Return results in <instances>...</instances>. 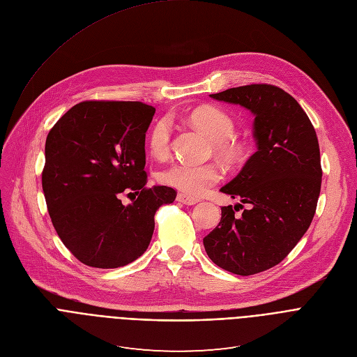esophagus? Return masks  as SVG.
I'll list each match as a JSON object with an SVG mask.
<instances>
[{"instance_id": "34e87169", "label": "esophagus", "mask_w": 357, "mask_h": 357, "mask_svg": "<svg viewBox=\"0 0 357 357\" xmlns=\"http://www.w3.org/2000/svg\"><path fill=\"white\" fill-rule=\"evenodd\" d=\"M176 199H178V202H181V204H183V205H195V204L199 202V199L192 198V197H188V195H185V194H178Z\"/></svg>"}]
</instances>
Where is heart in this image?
<instances>
[{"label":"heart","mask_w":357,"mask_h":357,"mask_svg":"<svg viewBox=\"0 0 357 357\" xmlns=\"http://www.w3.org/2000/svg\"><path fill=\"white\" fill-rule=\"evenodd\" d=\"M186 121L195 129L204 132L212 142L213 149L227 160H236L243 149L235 144L232 136L235 123L232 117L217 106H201L188 114ZM172 128L168 119H159L149 132V151L162 159L169 152ZM222 178L215 165H195L188 162H176L162 174L163 183L169 185L188 197H202Z\"/></svg>","instance_id":"1"}]
</instances>
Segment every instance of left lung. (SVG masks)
Wrapping results in <instances>:
<instances>
[{"mask_svg": "<svg viewBox=\"0 0 357 357\" xmlns=\"http://www.w3.org/2000/svg\"><path fill=\"white\" fill-rule=\"evenodd\" d=\"M209 96L254 114L257 152L220 189L241 204L221 208L204 247L218 267L252 275L281 263L313 221L321 186L319 140L305 112L280 87L250 84ZM243 203L249 209L235 216Z\"/></svg>", "mask_w": 357, "mask_h": 357, "instance_id": "1", "label": "left lung"}]
</instances>
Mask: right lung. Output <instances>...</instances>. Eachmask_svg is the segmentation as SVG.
Masks as SVG:
<instances>
[{
	"label": "right lung",
	"mask_w": 357,
	"mask_h": 357,
	"mask_svg": "<svg viewBox=\"0 0 357 357\" xmlns=\"http://www.w3.org/2000/svg\"><path fill=\"white\" fill-rule=\"evenodd\" d=\"M155 107L140 102H82L45 140L43 192L63 244L94 268L128 266L144 254L155 212L175 189L146 188L145 137ZM137 197L123 206L122 192Z\"/></svg>",
	"instance_id": "add662e5"
}]
</instances>
